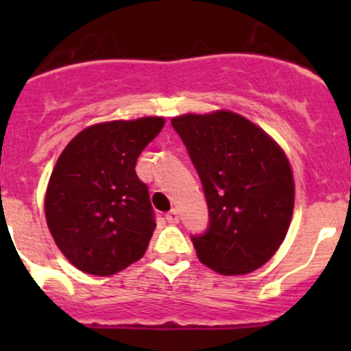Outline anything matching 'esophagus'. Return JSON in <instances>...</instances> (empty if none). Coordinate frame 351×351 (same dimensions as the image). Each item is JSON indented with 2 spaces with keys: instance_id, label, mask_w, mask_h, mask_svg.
I'll use <instances>...</instances> for the list:
<instances>
[{
  "instance_id": "1",
  "label": "esophagus",
  "mask_w": 351,
  "mask_h": 351,
  "mask_svg": "<svg viewBox=\"0 0 351 351\" xmlns=\"http://www.w3.org/2000/svg\"><path fill=\"white\" fill-rule=\"evenodd\" d=\"M166 221H168L169 224H178V221H180L178 210H176V208H171V210L166 214Z\"/></svg>"
}]
</instances>
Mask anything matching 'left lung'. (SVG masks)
Wrapping results in <instances>:
<instances>
[{"mask_svg": "<svg viewBox=\"0 0 351 351\" xmlns=\"http://www.w3.org/2000/svg\"><path fill=\"white\" fill-rule=\"evenodd\" d=\"M204 185L210 226L193 238L198 260L221 275L263 267L284 243L295 183L285 151L231 110L171 119Z\"/></svg>", "mask_w": 351, "mask_h": 351, "instance_id": "left-lung-1", "label": "left lung"}]
</instances>
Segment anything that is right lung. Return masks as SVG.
<instances>
[{"label": "right lung", "mask_w": 351, "mask_h": 351, "mask_svg": "<svg viewBox=\"0 0 351 351\" xmlns=\"http://www.w3.org/2000/svg\"><path fill=\"white\" fill-rule=\"evenodd\" d=\"M165 122L149 115L95 123L76 134L56 161L45 221L77 270L110 277L146 253L156 222L136 162Z\"/></svg>", "instance_id": "right-lung-1"}]
</instances>
